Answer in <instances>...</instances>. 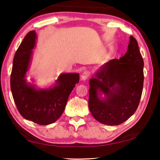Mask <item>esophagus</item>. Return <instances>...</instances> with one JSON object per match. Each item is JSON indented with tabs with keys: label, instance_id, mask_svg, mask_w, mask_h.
Returning a JSON list of instances; mask_svg holds the SVG:
<instances>
[{
	"label": "esophagus",
	"instance_id": "obj_1",
	"mask_svg": "<svg viewBox=\"0 0 160 160\" xmlns=\"http://www.w3.org/2000/svg\"><path fill=\"white\" fill-rule=\"evenodd\" d=\"M89 76H90V72L87 70V71L84 72L82 74V75H81V80L85 81L87 79H88Z\"/></svg>",
	"mask_w": 160,
	"mask_h": 160
}]
</instances>
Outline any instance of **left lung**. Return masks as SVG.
Segmentation results:
<instances>
[{
    "mask_svg": "<svg viewBox=\"0 0 160 160\" xmlns=\"http://www.w3.org/2000/svg\"><path fill=\"white\" fill-rule=\"evenodd\" d=\"M144 62L136 39L119 59L105 63L89 81V109L101 123L117 126L131 117L142 95Z\"/></svg>",
    "mask_w": 160,
    "mask_h": 160,
    "instance_id": "8db88e82",
    "label": "left lung"
}]
</instances>
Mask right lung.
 Instances as JSON below:
<instances>
[{
  "label": "right lung",
  "mask_w": 160,
  "mask_h": 160,
  "mask_svg": "<svg viewBox=\"0 0 160 160\" xmlns=\"http://www.w3.org/2000/svg\"><path fill=\"white\" fill-rule=\"evenodd\" d=\"M36 32H29L24 38L13 58L10 88L18 112L27 120L39 125H48L60 118L68 99L79 82L77 72L61 73L53 85L39 88L34 79L29 81L27 72L30 67L33 49L36 47Z\"/></svg>",
  "instance_id": "obj_1"
}]
</instances>
